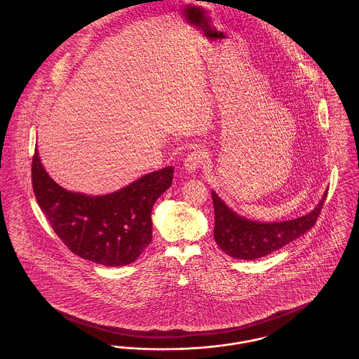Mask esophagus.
Returning <instances> with one entry per match:
<instances>
[{
    "instance_id": "obj_1",
    "label": "esophagus",
    "mask_w": 359,
    "mask_h": 359,
    "mask_svg": "<svg viewBox=\"0 0 359 359\" xmlns=\"http://www.w3.org/2000/svg\"><path fill=\"white\" fill-rule=\"evenodd\" d=\"M205 161H207V157H205V152L199 148H195L184 158V170L192 173V172L196 171L199 167H202Z\"/></svg>"
}]
</instances>
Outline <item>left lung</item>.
Returning a JSON list of instances; mask_svg holds the SVG:
<instances>
[{"mask_svg": "<svg viewBox=\"0 0 359 359\" xmlns=\"http://www.w3.org/2000/svg\"><path fill=\"white\" fill-rule=\"evenodd\" d=\"M328 189L320 203L307 215L285 222L259 223L237 215L212 191L215 212L214 238L229 256L241 259H255L266 256L284 245L299 238L315 226L323 208Z\"/></svg>", "mask_w": 359, "mask_h": 359, "instance_id": "obj_1", "label": "left lung"}]
</instances>
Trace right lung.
<instances>
[{"mask_svg":"<svg viewBox=\"0 0 359 359\" xmlns=\"http://www.w3.org/2000/svg\"><path fill=\"white\" fill-rule=\"evenodd\" d=\"M173 167L151 172L128 187L104 196H87L57 186L32 157L36 201L56 236L76 256L121 266L136 261L152 241L151 212L170 187Z\"/></svg>","mask_w":359,"mask_h":359,"instance_id":"1","label":"right lung"}]
</instances>
